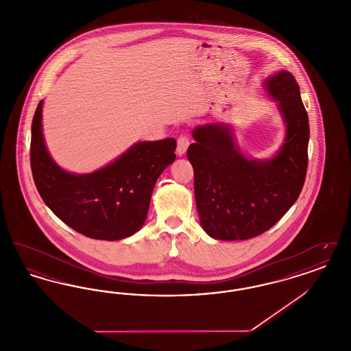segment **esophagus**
Segmentation results:
<instances>
[{"label":"esophagus","instance_id":"esophagus-1","mask_svg":"<svg viewBox=\"0 0 351 351\" xmlns=\"http://www.w3.org/2000/svg\"><path fill=\"white\" fill-rule=\"evenodd\" d=\"M188 146H189V139H188V136L180 135V136L178 138V147H176L178 155H179V156H183L184 154L186 152Z\"/></svg>","mask_w":351,"mask_h":351}]
</instances>
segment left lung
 Segmentation results:
<instances>
[{
    "label": "left lung",
    "instance_id": "8db88e82",
    "mask_svg": "<svg viewBox=\"0 0 351 351\" xmlns=\"http://www.w3.org/2000/svg\"><path fill=\"white\" fill-rule=\"evenodd\" d=\"M283 118L285 135L272 158H247L233 128H195L186 156L195 172V197L205 233L221 241H243L267 232L295 204L308 167L309 122L300 88L282 69L263 82Z\"/></svg>",
    "mask_w": 351,
    "mask_h": 351
}]
</instances>
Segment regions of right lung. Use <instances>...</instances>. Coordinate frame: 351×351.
Returning a JSON list of instances; mask_svg holds the SVG:
<instances>
[{
	"label": "right lung",
	"instance_id": "right-lung-1",
	"mask_svg": "<svg viewBox=\"0 0 351 351\" xmlns=\"http://www.w3.org/2000/svg\"><path fill=\"white\" fill-rule=\"evenodd\" d=\"M43 101L32 125L30 165L45 204L66 225L93 239L118 241L145 223L154 185L175 162L176 141L138 142L108 166L71 173L55 163L42 132Z\"/></svg>",
	"mask_w": 351,
	"mask_h": 351
}]
</instances>
